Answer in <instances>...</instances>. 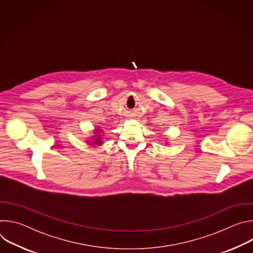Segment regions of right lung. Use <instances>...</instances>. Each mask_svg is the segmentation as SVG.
I'll list each match as a JSON object with an SVG mask.
<instances>
[{
  "label": "right lung",
  "mask_w": 253,
  "mask_h": 253,
  "mask_svg": "<svg viewBox=\"0 0 253 253\" xmlns=\"http://www.w3.org/2000/svg\"><path fill=\"white\" fill-rule=\"evenodd\" d=\"M96 137L97 138H95L94 140V143L92 144V145H101V144H102V141H101V139H100V136L99 135H96Z\"/></svg>",
  "instance_id": "1"
}]
</instances>
